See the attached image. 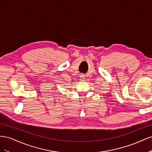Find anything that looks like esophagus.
Masks as SVG:
<instances>
[{
	"instance_id": "esophagus-1",
	"label": "esophagus",
	"mask_w": 152,
	"mask_h": 152,
	"mask_svg": "<svg viewBox=\"0 0 152 152\" xmlns=\"http://www.w3.org/2000/svg\"><path fill=\"white\" fill-rule=\"evenodd\" d=\"M80 80L81 81H84V80H85V75L81 74V75H80Z\"/></svg>"
}]
</instances>
